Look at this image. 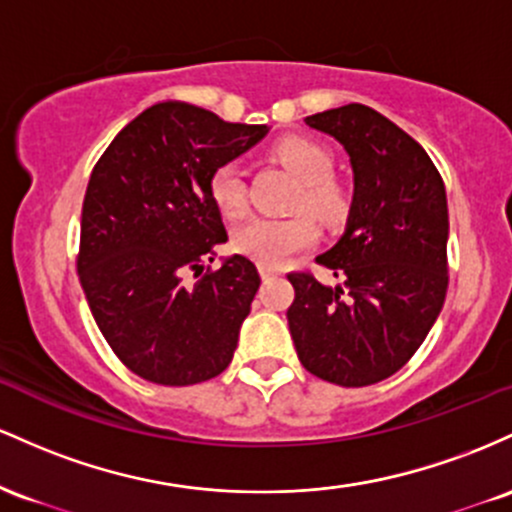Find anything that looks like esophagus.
Here are the masks:
<instances>
[{
    "label": "esophagus",
    "mask_w": 512,
    "mask_h": 512,
    "mask_svg": "<svg viewBox=\"0 0 512 512\" xmlns=\"http://www.w3.org/2000/svg\"><path fill=\"white\" fill-rule=\"evenodd\" d=\"M258 273H261V278H263V280L275 278V275H280L278 268H271V266H261V268H258Z\"/></svg>",
    "instance_id": "esophagus-1"
}]
</instances>
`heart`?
I'll use <instances>...</instances> for the list:
<instances>
[{"label": "heart", "instance_id": "1", "mask_svg": "<svg viewBox=\"0 0 512 512\" xmlns=\"http://www.w3.org/2000/svg\"><path fill=\"white\" fill-rule=\"evenodd\" d=\"M278 162L302 183L297 208L312 212L321 222H338L346 215L348 200L343 188L331 179L333 157L319 142L292 135L275 145ZM210 198L225 217H241L246 212V183L237 164H222L210 176ZM317 239V227L307 215L254 217L241 225L232 237L234 251L254 258L261 266L278 268L297 251L307 249Z\"/></svg>", "mask_w": 512, "mask_h": 512}]
</instances>
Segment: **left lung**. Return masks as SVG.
<instances>
[{"mask_svg": "<svg viewBox=\"0 0 512 512\" xmlns=\"http://www.w3.org/2000/svg\"><path fill=\"white\" fill-rule=\"evenodd\" d=\"M336 137L353 166L346 232L317 263L341 278L290 273L297 358L319 380L367 387L426 341L447 292V195L426 149L363 103L304 118Z\"/></svg>", "mask_w": 512, "mask_h": 512, "instance_id": "1", "label": "left lung"}]
</instances>
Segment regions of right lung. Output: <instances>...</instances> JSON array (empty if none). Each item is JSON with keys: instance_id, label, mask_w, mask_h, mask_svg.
Returning <instances> with one entry per match:
<instances>
[{"instance_id": "add662e5", "label": "right lung", "mask_w": 512, "mask_h": 512, "mask_svg": "<svg viewBox=\"0 0 512 512\" xmlns=\"http://www.w3.org/2000/svg\"><path fill=\"white\" fill-rule=\"evenodd\" d=\"M266 132L164 101L125 125L91 171L79 280L108 346L142 380L188 387L232 363L261 278L239 254L205 271L227 241L210 176Z\"/></svg>"}]
</instances>
